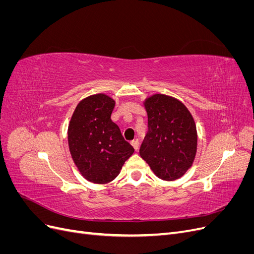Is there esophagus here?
<instances>
[{"label":"esophagus","mask_w":254,"mask_h":254,"mask_svg":"<svg viewBox=\"0 0 254 254\" xmlns=\"http://www.w3.org/2000/svg\"><path fill=\"white\" fill-rule=\"evenodd\" d=\"M131 145L133 146V148H134V150H135V151H136V150H139V147H140V143H139V141H137V140L132 141V142H131Z\"/></svg>","instance_id":"34e87169"}]
</instances>
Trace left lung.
<instances>
[{
    "instance_id": "8db88e82",
    "label": "left lung",
    "mask_w": 254,
    "mask_h": 254,
    "mask_svg": "<svg viewBox=\"0 0 254 254\" xmlns=\"http://www.w3.org/2000/svg\"><path fill=\"white\" fill-rule=\"evenodd\" d=\"M148 131L140 156L158 178L174 181L193 165L197 152V129L193 115L179 99L153 94L143 102Z\"/></svg>"
}]
</instances>
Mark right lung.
<instances>
[{"mask_svg":"<svg viewBox=\"0 0 254 254\" xmlns=\"http://www.w3.org/2000/svg\"><path fill=\"white\" fill-rule=\"evenodd\" d=\"M115 101L104 93L90 95L76 106L67 128L72 159L84 179L109 183L119 176L134 149L111 121Z\"/></svg>","mask_w":254,"mask_h":254,"instance_id":"1","label":"right lung"}]
</instances>
